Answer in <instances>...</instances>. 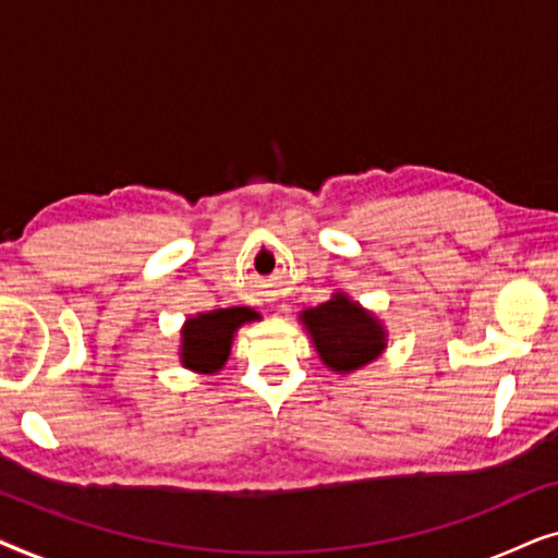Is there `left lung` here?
Here are the masks:
<instances>
[{
	"label": "left lung",
	"mask_w": 558,
	"mask_h": 558,
	"mask_svg": "<svg viewBox=\"0 0 558 558\" xmlns=\"http://www.w3.org/2000/svg\"><path fill=\"white\" fill-rule=\"evenodd\" d=\"M300 319L315 342L319 361L335 373L363 368L386 350V330L380 319L345 292H335L330 302L304 310Z\"/></svg>",
	"instance_id": "1"
}]
</instances>
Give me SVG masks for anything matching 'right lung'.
Masks as SVG:
<instances>
[{"label":"right lung","mask_w":558,"mask_h":558,"mask_svg":"<svg viewBox=\"0 0 558 558\" xmlns=\"http://www.w3.org/2000/svg\"><path fill=\"white\" fill-rule=\"evenodd\" d=\"M258 312L248 307H228L201 312L182 327L180 361L185 368L197 373H216L231 355L233 335L241 325L254 323Z\"/></svg>","instance_id":"1"}]
</instances>
